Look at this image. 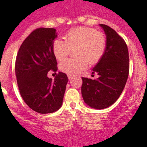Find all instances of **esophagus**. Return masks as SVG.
<instances>
[{"instance_id": "34e87169", "label": "esophagus", "mask_w": 147, "mask_h": 147, "mask_svg": "<svg viewBox=\"0 0 147 147\" xmlns=\"http://www.w3.org/2000/svg\"><path fill=\"white\" fill-rule=\"evenodd\" d=\"M67 77H68V79L71 80L72 78H73V75H67Z\"/></svg>"}]
</instances>
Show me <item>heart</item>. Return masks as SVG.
Segmentation results:
<instances>
[{"label": "heart", "mask_w": 147, "mask_h": 147, "mask_svg": "<svg viewBox=\"0 0 147 147\" xmlns=\"http://www.w3.org/2000/svg\"><path fill=\"white\" fill-rule=\"evenodd\" d=\"M76 58L67 59L60 63L62 72L68 75H76L90 65L98 63L105 55L107 39L105 34L93 28L79 27L66 32L64 40L57 39L52 46L53 55L59 61L64 60L75 49Z\"/></svg>", "instance_id": "1"}]
</instances>
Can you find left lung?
<instances>
[{
    "instance_id": "obj_1",
    "label": "left lung",
    "mask_w": 147,
    "mask_h": 147,
    "mask_svg": "<svg viewBox=\"0 0 147 147\" xmlns=\"http://www.w3.org/2000/svg\"><path fill=\"white\" fill-rule=\"evenodd\" d=\"M107 37V48L92 69L99 78H82V95L91 107L102 109L113 105L121 95L129 75V52L125 41L107 25L100 24Z\"/></svg>"
}]
</instances>
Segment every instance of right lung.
I'll return each mask as SVG.
<instances>
[{
	"label": "right lung",
	"mask_w": 147,
	"mask_h": 147,
	"mask_svg": "<svg viewBox=\"0 0 147 147\" xmlns=\"http://www.w3.org/2000/svg\"><path fill=\"white\" fill-rule=\"evenodd\" d=\"M57 38L55 28L35 29L19 48L16 75L20 95L30 109L40 114L53 113L62 106L67 76L59 72L54 80L47 72L57 70L52 46Z\"/></svg>",
	"instance_id": "right-lung-1"
}]
</instances>
